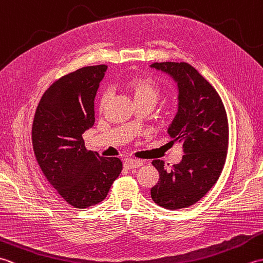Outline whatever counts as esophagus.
<instances>
[{
	"label": "esophagus",
	"instance_id": "esophagus-1",
	"mask_svg": "<svg viewBox=\"0 0 263 263\" xmlns=\"http://www.w3.org/2000/svg\"><path fill=\"white\" fill-rule=\"evenodd\" d=\"M143 165L142 160H133V159H126L124 161V167L126 170H133L139 168V167Z\"/></svg>",
	"mask_w": 263,
	"mask_h": 263
}]
</instances>
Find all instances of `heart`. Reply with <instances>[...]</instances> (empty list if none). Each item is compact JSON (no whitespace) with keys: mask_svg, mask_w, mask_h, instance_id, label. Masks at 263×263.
<instances>
[{"mask_svg":"<svg viewBox=\"0 0 263 263\" xmlns=\"http://www.w3.org/2000/svg\"><path fill=\"white\" fill-rule=\"evenodd\" d=\"M124 87L132 95L137 105L148 104L154 107L161 97V88L158 85V82L147 77H132L125 82ZM109 98L110 92L108 90H104L99 95L97 103L99 113L105 110L106 106L109 102Z\"/></svg>","mask_w":263,"mask_h":263,"instance_id":"obj_1","label":"heart"}]
</instances>
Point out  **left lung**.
I'll use <instances>...</instances> for the list:
<instances>
[{"label": "left lung", "mask_w": 263, "mask_h": 263, "mask_svg": "<svg viewBox=\"0 0 263 263\" xmlns=\"http://www.w3.org/2000/svg\"><path fill=\"white\" fill-rule=\"evenodd\" d=\"M152 68L177 82L178 109L168 128L173 141L182 143L180 164L165 168L153 160L159 181L150 190L155 203L176 210L197 203L215 185L224 168L228 149V120L216 89L185 62H155Z\"/></svg>", "instance_id": "1"}]
</instances>
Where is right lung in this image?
<instances>
[{"label":"right lung","mask_w":263,"mask_h":263,"mask_svg":"<svg viewBox=\"0 0 263 263\" xmlns=\"http://www.w3.org/2000/svg\"><path fill=\"white\" fill-rule=\"evenodd\" d=\"M105 64L85 66L54 81L33 116V154L44 176L70 205L85 209L107 197L122 171L116 157L85 146L83 132L95 123L93 100Z\"/></svg>","instance_id":"obj_1"}]
</instances>
